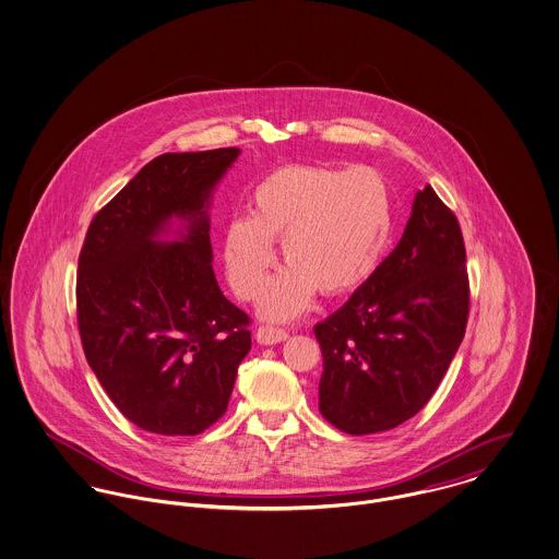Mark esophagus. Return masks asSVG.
I'll return each instance as SVG.
<instances>
[{
  "instance_id": "esophagus-1",
  "label": "esophagus",
  "mask_w": 559,
  "mask_h": 559,
  "mask_svg": "<svg viewBox=\"0 0 559 559\" xmlns=\"http://www.w3.org/2000/svg\"><path fill=\"white\" fill-rule=\"evenodd\" d=\"M288 338V331L284 329H275V326H259L257 331V341L262 345H275Z\"/></svg>"
}]
</instances>
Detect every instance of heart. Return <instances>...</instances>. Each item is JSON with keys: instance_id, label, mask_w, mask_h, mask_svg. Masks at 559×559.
I'll return each instance as SVG.
<instances>
[{"instance_id": "heart-1", "label": "heart", "mask_w": 559, "mask_h": 559, "mask_svg": "<svg viewBox=\"0 0 559 559\" xmlns=\"http://www.w3.org/2000/svg\"><path fill=\"white\" fill-rule=\"evenodd\" d=\"M392 226V199L371 167L333 169L290 165L252 192V216L224 228L226 277L237 297L254 300L282 239L284 269L266 288L261 311L271 320L302 313L320 290L341 297L369 280Z\"/></svg>"}]
</instances>
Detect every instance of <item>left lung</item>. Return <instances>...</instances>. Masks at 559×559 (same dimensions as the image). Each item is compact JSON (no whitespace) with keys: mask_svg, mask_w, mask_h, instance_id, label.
I'll list each match as a JSON object with an SVG mask.
<instances>
[{"mask_svg":"<svg viewBox=\"0 0 559 559\" xmlns=\"http://www.w3.org/2000/svg\"><path fill=\"white\" fill-rule=\"evenodd\" d=\"M468 309L462 228L428 185L415 194L399 246L313 329L324 419L360 437L424 409L464 338Z\"/></svg>","mask_w":559,"mask_h":559,"instance_id":"obj_1","label":"left lung"}]
</instances>
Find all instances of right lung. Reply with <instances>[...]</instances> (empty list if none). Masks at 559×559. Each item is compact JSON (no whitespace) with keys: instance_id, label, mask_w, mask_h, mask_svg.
<instances>
[{"instance_id":"1","label":"right lung","mask_w":559,"mask_h":559,"mask_svg":"<svg viewBox=\"0 0 559 559\" xmlns=\"http://www.w3.org/2000/svg\"><path fill=\"white\" fill-rule=\"evenodd\" d=\"M239 148L167 152L88 224L75 318L88 367L118 411L154 435L192 437L226 411L252 347L250 316L226 300L214 269L207 201ZM188 221L180 242L155 237Z\"/></svg>"}]
</instances>
